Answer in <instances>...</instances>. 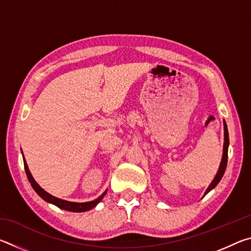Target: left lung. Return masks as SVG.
<instances>
[{"mask_svg": "<svg viewBox=\"0 0 251 251\" xmlns=\"http://www.w3.org/2000/svg\"><path fill=\"white\" fill-rule=\"evenodd\" d=\"M224 152H223V158H222V163H220V166H219V169L217 174H216V176L214 178V180L211 181V184L209 185V187H208L207 190H206V194H208L210 192L211 189H214L216 186L218 185V182L220 181V179H222L224 174H225V171H226V167H227V158H228V146H229V136H228V129H227V125H226V122L224 121Z\"/></svg>", "mask_w": 251, "mask_h": 251, "instance_id": "obj_1", "label": "left lung"}]
</instances>
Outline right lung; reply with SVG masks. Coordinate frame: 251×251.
<instances>
[{"label":"right lung","instance_id":"1","mask_svg":"<svg viewBox=\"0 0 251 251\" xmlns=\"http://www.w3.org/2000/svg\"><path fill=\"white\" fill-rule=\"evenodd\" d=\"M23 160H24L25 173H26L28 181L31 182L33 189L35 190L37 195H39L41 198H43L45 201H48L50 203H53V205L57 206L58 208H61V209H64V210H67V211H74V212H82V211L91 210L92 208H94L97 205V203H99L101 201V199H103L106 192H107V190H106V192H104V194H101L99 198L95 199V201H87V202H73V201H64V199H59L57 197H54L50 194H49L48 192H45V190L42 188V187L39 184H37L35 180H34L31 172L28 171L26 161H25V159H23Z\"/></svg>","mask_w":251,"mask_h":251}]
</instances>
